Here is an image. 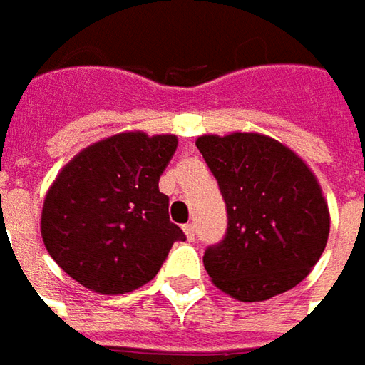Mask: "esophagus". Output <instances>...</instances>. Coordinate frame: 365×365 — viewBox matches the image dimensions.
Masks as SVG:
<instances>
[{"label": "esophagus", "mask_w": 365, "mask_h": 365, "mask_svg": "<svg viewBox=\"0 0 365 365\" xmlns=\"http://www.w3.org/2000/svg\"><path fill=\"white\" fill-rule=\"evenodd\" d=\"M182 229H185V235H187L188 241H192V239L197 237V227H195L192 222H188V225H185Z\"/></svg>", "instance_id": "esophagus-1"}]
</instances>
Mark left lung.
Listing matches in <instances>:
<instances>
[{"label":"left lung","mask_w":365,"mask_h":365,"mask_svg":"<svg viewBox=\"0 0 365 365\" xmlns=\"http://www.w3.org/2000/svg\"><path fill=\"white\" fill-rule=\"evenodd\" d=\"M197 148L227 205V233L205 251L212 283L239 302H265L302 283L324 253L329 211L291 148L257 132L205 134Z\"/></svg>","instance_id":"1"}]
</instances>
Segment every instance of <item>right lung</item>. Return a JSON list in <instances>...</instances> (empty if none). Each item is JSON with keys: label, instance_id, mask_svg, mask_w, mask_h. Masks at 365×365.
<instances>
[{"label": "right lung", "instance_id": "obj_1", "mask_svg": "<svg viewBox=\"0 0 365 365\" xmlns=\"http://www.w3.org/2000/svg\"><path fill=\"white\" fill-rule=\"evenodd\" d=\"M177 136L120 132L90 144L60 170L41 209L51 259L86 289L120 295L160 271L175 241L160 175Z\"/></svg>", "mask_w": 365, "mask_h": 365}]
</instances>
